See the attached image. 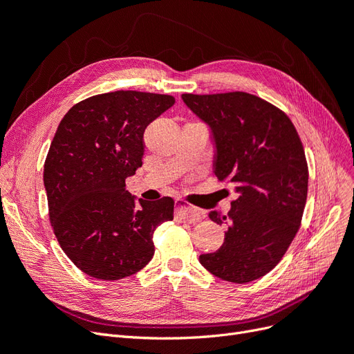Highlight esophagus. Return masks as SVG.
Wrapping results in <instances>:
<instances>
[{
  "instance_id": "1",
  "label": "esophagus",
  "mask_w": 354,
  "mask_h": 354,
  "mask_svg": "<svg viewBox=\"0 0 354 354\" xmlns=\"http://www.w3.org/2000/svg\"><path fill=\"white\" fill-rule=\"evenodd\" d=\"M174 216H176V220H178V221L198 223V221L205 218V211H202L195 207H190L183 201H177V208H176Z\"/></svg>"
}]
</instances>
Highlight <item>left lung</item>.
<instances>
[{"label": "left lung", "mask_w": 354, "mask_h": 354, "mask_svg": "<svg viewBox=\"0 0 354 354\" xmlns=\"http://www.w3.org/2000/svg\"><path fill=\"white\" fill-rule=\"evenodd\" d=\"M187 108L208 124L216 143L214 174L239 195L227 216L220 250L199 255L223 281L246 283L282 260L301 224L308 168L299 136L288 115L254 94H181Z\"/></svg>", "instance_id": "left-lung-1"}]
</instances>
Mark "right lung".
Listing matches in <instances>:
<instances>
[{"instance_id": "right-lung-1", "label": "right lung", "mask_w": 354, "mask_h": 354, "mask_svg": "<svg viewBox=\"0 0 354 354\" xmlns=\"http://www.w3.org/2000/svg\"><path fill=\"white\" fill-rule=\"evenodd\" d=\"M174 103L168 94L121 90L73 104L60 121L44 164L48 216L85 274L120 281L152 260L153 232L173 220L174 201L136 202L125 178L143 164L146 127Z\"/></svg>"}]
</instances>
